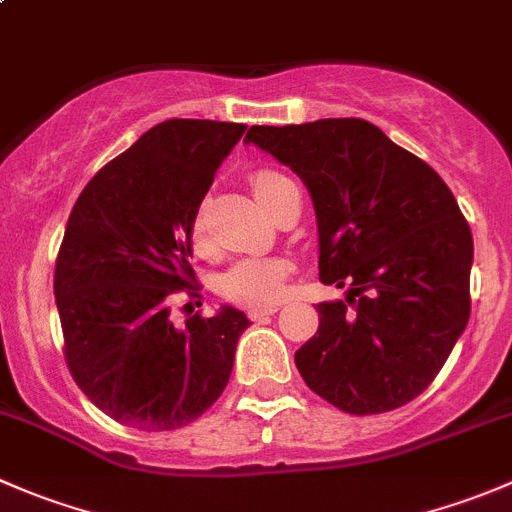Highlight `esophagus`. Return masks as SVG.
I'll return each instance as SVG.
<instances>
[{
    "label": "esophagus",
    "mask_w": 512,
    "mask_h": 512,
    "mask_svg": "<svg viewBox=\"0 0 512 512\" xmlns=\"http://www.w3.org/2000/svg\"><path fill=\"white\" fill-rule=\"evenodd\" d=\"M280 312V304H267V307H250L247 309V317L255 319V322H260V319L270 317V314Z\"/></svg>",
    "instance_id": "obj_1"
}]
</instances>
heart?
<instances>
[{"label": "heart", "mask_w": 512, "mask_h": 512, "mask_svg": "<svg viewBox=\"0 0 512 512\" xmlns=\"http://www.w3.org/2000/svg\"><path fill=\"white\" fill-rule=\"evenodd\" d=\"M292 183L285 173L280 170L262 168L252 175V190H255L257 200L265 208H270L272 198L282 185ZM205 220L203 213H198L193 225V240L198 245H205ZM289 275V262L280 257H250V260H240L225 272L220 280V289L227 299L237 304H272L280 299L285 280Z\"/></svg>", "instance_id": "obj_1"}]
</instances>
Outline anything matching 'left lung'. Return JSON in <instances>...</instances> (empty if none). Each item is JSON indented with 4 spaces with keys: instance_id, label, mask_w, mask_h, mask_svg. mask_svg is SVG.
I'll list each match as a JSON object with an SVG mask.
<instances>
[{
    "instance_id": "1",
    "label": "left lung",
    "mask_w": 512,
    "mask_h": 512,
    "mask_svg": "<svg viewBox=\"0 0 512 512\" xmlns=\"http://www.w3.org/2000/svg\"><path fill=\"white\" fill-rule=\"evenodd\" d=\"M312 195L319 280L347 299L317 304L294 364L309 389L354 416L428 389L471 317L473 235L441 175L361 118L252 126Z\"/></svg>"
}]
</instances>
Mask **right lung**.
I'll list each match as a JSON object with an SVG mask.
<instances>
[{"label":"right lung","instance_id":"add662e5","mask_svg":"<svg viewBox=\"0 0 512 512\" xmlns=\"http://www.w3.org/2000/svg\"><path fill=\"white\" fill-rule=\"evenodd\" d=\"M242 133V123H158L103 165L71 210L54 272L64 356L113 421L141 431L188 426L230 381L250 319L223 307L175 327L170 307L183 289L195 297V215Z\"/></svg>","mask_w":512,"mask_h":512}]
</instances>
